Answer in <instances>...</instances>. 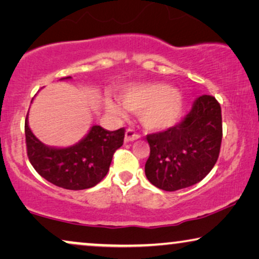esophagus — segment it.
I'll return each instance as SVG.
<instances>
[{
	"mask_svg": "<svg viewBox=\"0 0 259 259\" xmlns=\"http://www.w3.org/2000/svg\"><path fill=\"white\" fill-rule=\"evenodd\" d=\"M139 138V134H138L134 130L128 128L125 132V143H130V141H134Z\"/></svg>",
	"mask_w": 259,
	"mask_h": 259,
	"instance_id": "esophagus-1",
	"label": "esophagus"
}]
</instances>
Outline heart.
<instances>
[{"instance_id": "obj_1", "label": "heart", "mask_w": 259, "mask_h": 259, "mask_svg": "<svg viewBox=\"0 0 259 259\" xmlns=\"http://www.w3.org/2000/svg\"><path fill=\"white\" fill-rule=\"evenodd\" d=\"M126 109L140 113V121L148 131H164L175 126L183 114L185 99L178 90L167 83H144L131 86L120 93ZM106 108L114 115H123L125 109L107 99Z\"/></svg>"}]
</instances>
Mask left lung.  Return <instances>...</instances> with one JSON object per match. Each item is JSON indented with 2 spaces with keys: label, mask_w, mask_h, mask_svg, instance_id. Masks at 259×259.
I'll return each mask as SVG.
<instances>
[{
  "label": "left lung",
  "mask_w": 259,
  "mask_h": 259,
  "mask_svg": "<svg viewBox=\"0 0 259 259\" xmlns=\"http://www.w3.org/2000/svg\"><path fill=\"white\" fill-rule=\"evenodd\" d=\"M222 137L221 105L211 95H201L182 122L147 136L151 152L145 175L164 191L192 186L213 168Z\"/></svg>",
  "instance_id": "obj_1"
}]
</instances>
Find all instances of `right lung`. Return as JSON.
<instances>
[{
  "instance_id": "obj_1",
  "label": "right lung",
  "mask_w": 259,
  "mask_h": 259,
  "mask_svg": "<svg viewBox=\"0 0 259 259\" xmlns=\"http://www.w3.org/2000/svg\"><path fill=\"white\" fill-rule=\"evenodd\" d=\"M72 76L60 80H70ZM27 153L38 175L66 190L90 189L107 175L114 152L122 146L125 131H106L93 125L79 143L67 147L45 145L31 132L28 114L24 122Z\"/></svg>"
}]
</instances>
